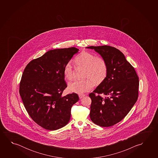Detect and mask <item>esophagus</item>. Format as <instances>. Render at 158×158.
<instances>
[{
	"instance_id": "1",
	"label": "esophagus",
	"mask_w": 158,
	"mask_h": 158,
	"mask_svg": "<svg viewBox=\"0 0 158 158\" xmlns=\"http://www.w3.org/2000/svg\"><path fill=\"white\" fill-rule=\"evenodd\" d=\"M85 96V95H84V94H79V97L80 99H81V98H84Z\"/></svg>"
}]
</instances>
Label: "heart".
<instances>
[{"label":"heart","mask_w":158,"mask_h":158,"mask_svg":"<svg viewBox=\"0 0 158 158\" xmlns=\"http://www.w3.org/2000/svg\"><path fill=\"white\" fill-rule=\"evenodd\" d=\"M77 67L85 68L84 78L85 80H74L68 84L69 90L75 93H85L90 91L96 84H100L105 80L108 73V66L102 57L96 56L87 51H83L74 59ZM63 74L68 80H72L74 71L70 62L65 65Z\"/></svg>","instance_id":"heart-1"}]
</instances>
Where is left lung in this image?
Masks as SVG:
<instances>
[{
    "instance_id": "obj_1",
    "label": "left lung",
    "mask_w": 158,
    "mask_h": 158,
    "mask_svg": "<svg viewBox=\"0 0 158 158\" xmlns=\"http://www.w3.org/2000/svg\"><path fill=\"white\" fill-rule=\"evenodd\" d=\"M86 48L94 49L100 54L108 66L105 80L89 94L91 99L90 117L95 124L110 127L123 119L136 102L139 78L124 54L115 47Z\"/></svg>"
}]
</instances>
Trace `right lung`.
I'll return each mask as SVG.
<instances>
[{"label": "right lung", "mask_w": 158, "mask_h": 158, "mask_svg": "<svg viewBox=\"0 0 158 158\" xmlns=\"http://www.w3.org/2000/svg\"><path fill=\"white\" fill-rule=\"evenodd\" d=\"M75 47L50 50L32 60L23 70L19 93L31 118L44 129L54 131L69 121L73 105L79 100L77 94L63 96L67 86L63 69L77 53Z\"/></svg>", "instance_id": "obj_1"}]
</instances>
